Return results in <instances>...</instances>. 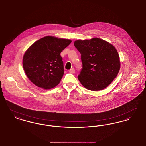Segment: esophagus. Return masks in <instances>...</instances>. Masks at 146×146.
<instances>
[{"label": "esophagus", "instance_id": "34e87169", "mask_svg": "<svg viewBox=\"0 0 146 146\" xmlns=\"http://www.w3.org/2000/svg\"><path fill=\"white\" fill-rule=\"evenodd\" d=\"M70 73H74L75 72V70L74 68H71L70 70Z\"/></svg>", "mask_w": 146, "mask_h": 146}]
</instances>
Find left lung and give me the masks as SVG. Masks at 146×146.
Segmentation results:
<instances>
[{
	"label": "left lung",
	"mask_w": 146,
	"mask_h": 146,
	"mask_svg": "<svg viewBox=\"0 0 146 146\" xmlns=\"http://www.w3.org/2000/svg\"><path fill=\"white\" fill-rule=\"evenodd\" d=\"M74 46L81 54L82 68L78 78L91 91L102 90L117 76L120 67L118 52L110 43L95 38L78 40Z\"/></svg>",
	"instance_id": "left-lung-1"
}]
</instances>
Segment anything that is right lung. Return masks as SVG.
Returning a JSON list of instances; mask_svg holds the SVG:
<instances>
[{
	"label": "right lung",
	"instance_id": "obj_1",
	"mask_svg": "<svg viewBox=\"0 0 146 146\" xmlns=\"http://www.w3.org/2000/svg\"><path fill=\"white\" fill-rule=\"evenodd\" d=\"M72 41L47 36L33 44L23 57V67L28 79L38 87L53 88L64 73L61 52Z\"/></svg>",
	"mask_w": 146,
	"mask_h": 146
}]
</instances>
